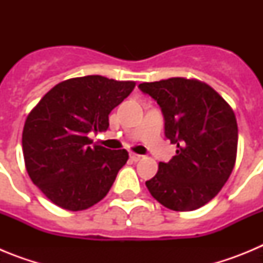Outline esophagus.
<instances>
[{
  "mask_svg": "<svg viewBox=\"0 0 263 263\" xmlns=\"http://www.w3.org/2000/svg\"><path fill=\"white\" fill-rule=\"evenodd\" d=\"M142 155L139 154H136V153H130V159L133 160V162H138V160L142 159Z\"/></svg>",
  "mask_w": 263,
  "mask_h": 263,
  "instance_id": "esophagus-1",
  "label": "esophagus"
}]
</instances>
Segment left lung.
Returning a JSON list of instances; mask_svg holds the SVG:
<instances>
[{"instance_id":"8db88e82","label":"left lung","mask_w":263,"mask_h":263,"mask_svg":"<svg viewBox=\"0 0 263 263\" xmlns=\"http://www.w3.org/2000/svg\"><path fill=\"white\" fill-rule=\"evenodd\" d=\"M158 103L164 134L176 154L146 187L168 210L185 212L205 205L220 192L233 171L238 127L231 105L196 79L171 78L138 85Z\"/></svg>"}]
</instances>
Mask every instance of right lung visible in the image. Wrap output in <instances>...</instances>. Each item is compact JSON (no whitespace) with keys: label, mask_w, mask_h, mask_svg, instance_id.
Instances as JSON below:
<instances>
[{"label":"right lung","mask_w":263,"mask_h":263,"mask_svg":"<svg viewBox=\"0 0 263 263\" xmlns=\"http://www.w3.org/2000/svg\"><path fill=\"white\" fill-rule=\"evenodd\" d=\"M134 87L100 75L68 79L30 111L22 133L25 166L53 204L76 212L106 196L129 154L93 145L88 133L105 132L109 113Z\"/></svg>","instance_id":"right-lung-1"}]
</instances>
